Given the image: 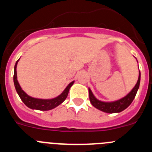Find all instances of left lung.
<instances>
[{
    "mask_svg": "<svg viewBox=\"0 0 152 152\" xmlns=\"http://www.w3.org/2000/svg\"><path fill=\"white\" fill-rule=\"evenodd\" d=\"M138 62V61H137ZM141 79V73L139 71V78L137 80L136 84L135 85L132 91L126 94L124 97L119 99V100H115V101H102V100H98L97 98L94 95L93 92L90 88H88L89 91V98L90 101L95 108L98 109L99 110L103 111L107 113H120L126 110L129 106L133 101L134 98L137 94V91L139 90V84H140Z\"/></svg>",
    "mask_w": 152,
    "mask_h": 152,
    "instance_id": "obj_1",
    "label": "left lung"
}]
</instances>
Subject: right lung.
I'll list each match as a JSON object with an SVG mask.
<instances>
[{"instance_id":"1","label":"right lung","mask_w":152,"mask_h":152,"mask_svg":"<svg viewBox=\"0 0 152 152\" xmlns=\"http://www.w3.org/2000/svg\"><path fill=\"white\" fill-rule=\"evenodd\" d=\"M19 58L17 61L14 66V74H13V83L15 86V89L18 94L19 96L20 97L21 100L23 102V103L29 108L32 110H37L42 111H47L50 110L52 109L56 108L58 106L63 103L67 98L69 92V90L71 88L73 84L75 83V80L72 81L68 86H67L65 89L62 91L61 94L58 95V96L52 99H39V98H35L33 96H30L28 95L23 89L21 88L20 85L19 84L18 80H17V65L18 63Z\"/></svg>"}]
</instances>
